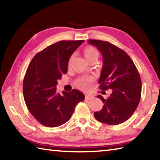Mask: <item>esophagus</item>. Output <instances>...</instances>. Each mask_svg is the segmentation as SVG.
<instances>
[{
	"instance_id": "obj_1",
	"label": "esophagus",
	"mask_w": 160,
	"mask_h": 160,
	"mask_svg": "<svg viewBox=\"0 0 160 160\" xmlns=\"http://www.w3.org/2000/svg\"><path fill=\"white\" fill-rule=\"evenodd\" d=\"M93 98H94V97L92 95H90V94H86L85 95V99H87V100H90V99H92Z\"/></svg>"
}]
</instances>
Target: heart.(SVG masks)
<instances>
[{
	"label": "heart",
	"mask_w": 160,
	"mask_h": 160,
	"mask_svg": "<svg viewBox=\"0 0 160 160\" xmlns=\"http://www.w3.org/2000/svg\"><path fill=\"white\" fill-rule=\"evenodd\" d=\"M83 56L88 61L89 63L92 61L94 59H98V51H97L96 48H94L92 47H87L83 51ZM72 57H70L68 62V68H70L71 67L72 65ZM92 78H80L75 81V84L78 87H79L80 88L84 90H87L90 88L91 83L92 82Z\"/></svg>",
	"instance_id": "obj_1"
}]
</instances>
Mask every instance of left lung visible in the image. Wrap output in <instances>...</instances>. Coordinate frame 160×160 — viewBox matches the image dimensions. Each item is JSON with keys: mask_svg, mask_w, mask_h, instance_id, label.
I'll list each match as a JSON object with an SVG mask.
<instances>
[{"mask_svg": "<svg viewBox=\"0 0 160 160\" xmlns=\"http://www.w3.org/2000/svg\"><path fill=\"white\" fill-rule=\"evenodd\" d=\"M98 48L103 58L99 89L112 90L107 99L97 97L104 103L102 110L94 113L99 122L118 125L131 117L138 106L141 97V80L133 61L123 50L108 42L88 40Z\"/></svg>", "mask_w": 160, "mask_h": 160, "instance_id": "8db88e82", "label": "left lung"}]
</instances>
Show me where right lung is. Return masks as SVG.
Instances as JSON below:
<instances>
[{
	"mask_svg": "<svg viewBox=\"0 0 160 160\" xmlns=\"http://www.w3.org/2000/svg\"><path fill=\"white\" fill-rule=\"evenodd\" d=\"M85 42L61 41L35 55L23 80V95L27 107L43 126L53 128L70 120L75 108L85 99L78 90L56 92L58 80L68 71V62L72 53Z\"/></svg>",
	"mask_w": 160,
	"mask_h": 160,
	"instance_id": "1",
	"label": "right lung"
}]
</instances>
